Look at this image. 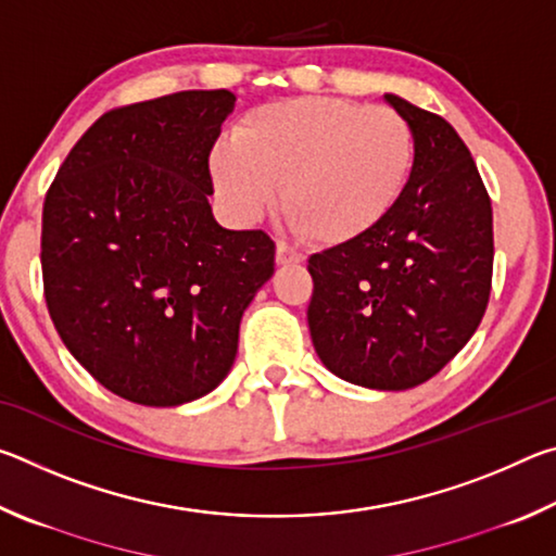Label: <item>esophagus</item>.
<instances>
[{
  "label": "esophagus",
  "mask_w": 556,
  "mask_h": 556,
  "mask_svg": "<svg viewBox=\"0 0 556 556\" xmlns=\"http://www.w3.org/2000/svg\"><path fill=\"white\" fill-rule=\"evenodd\" d=\"M304 260V252L289 248L287 242H277V265H299Z\"/></svg>",
  "instance_id": "1"
}]
</instances>
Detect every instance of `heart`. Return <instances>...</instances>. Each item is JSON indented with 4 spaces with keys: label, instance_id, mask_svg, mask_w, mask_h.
Wrapping results in <instances>:
<instances>
[{
    "label": "heart",
    "instance_id": "1",
    "mask_svg": "<svg viewBox=\"0 0 556 556\" xmlns=\"http://www.w3.org/2000/svg\"><path fill=\"white\" fill-rule=\"evenodd\" d=\"M417 162L409 122L390 108L294 98L257 108L223 139L211 172L240 223H257L285 191L291 223L316 242L363 238L397 208Z\"/></svg>",
    "mask_w": 556,
    "mask_h": 556
}]
</instances>
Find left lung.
<instances>
[{
	"instance_id": "8db88e82",
	"label": "left lung",
	"mask_w": 556,
	"mask_h": 556,
	"mask_svg": "<svg viewBox=\"0 0 556 556\" xmlns=\"http://www.w3.org/2000/svg\"><path fill=\"white\" fill-rule=\"evenodd\" d=\"M409 122L417 162L407 191L363 238L308 257V328L338 378L409 390L444 368L485 314L493 208L464 139L444 117L384 96Z\"/></svg>"
}]
</instances>
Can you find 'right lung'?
Wrapping results in <instances>:
<instances>
[{
  "label": "right lung",
  "mask_w": 556,
  "mask_h": 556,
  "mask_svg": "<svg viewBox=\"0 0 556 556\" xmlns=\"http://www.w3.org/2000/svg\"><path fill=\"white\" fill-rule=\"evenodd\" d=\"M230 90H184L110 110L46 193L43 296L71 355L102 388L176 407L218 388L240 318L275 275L265 230H225L208 156Z\"/></svg>",
  "instance_id": "obj_1"
}]
</instances>
